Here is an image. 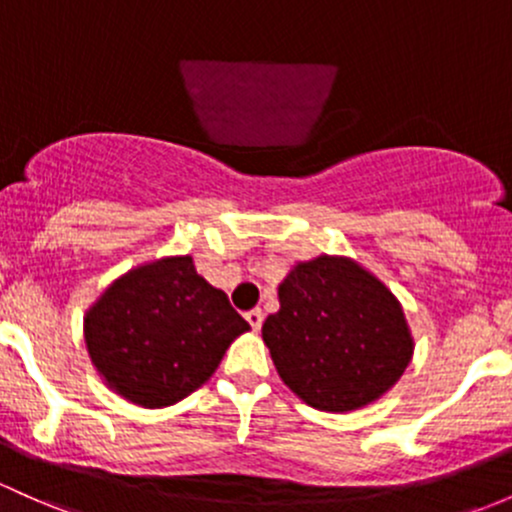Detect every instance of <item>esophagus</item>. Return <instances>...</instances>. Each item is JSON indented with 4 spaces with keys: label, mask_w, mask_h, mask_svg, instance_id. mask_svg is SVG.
Listing matches in <instances>:
<instances>
[{
    "label": "esophagus",
    "mask_w": 512,
    "mask_h": 512,
    "mask_svg": "<svg viewBox=\"0 0 512 512\" xmlns=\"http://www.w3.org/2000/svg\"><path fill=\"white\" fill-rule=\"evenodd\" d=\"M245 320L252 325V330H260L262 328V320H265V313L260 308H252V311L245 313Z\"/></svg>",
    "instance_id": "1"
}]
</instances>
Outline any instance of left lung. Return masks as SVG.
Listing matches in <instances>:
<instances>
[{"mask_svg": "<svg viewBox=\"0 0 512 512\" xmlns=\"http://www.w3.org/2000/svg\"><path fill=\"white\" fill-rule=\"evenodd\" d=\"M277 294L262 340L284 384L316 411H359L411 364L415 342L401 301L352 257L296 262Z\"/></svg>", "mask_w": 512, "mask_h": 512, "instance_id": "8db88e82", "label": "left lung"}]
</instances>
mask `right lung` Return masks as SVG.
<instances>
[{
	"mask_svg": "<svg viewBox=\"0 0 512 512\" xmlns=\"http://www.w3.org/2000/svg\"><path fill=\"white\" fill-rule=\"evenodd\" d=\"M250 325L192 255L128 269L84 313V345L101 381L143 408H167L206 384Z\"/></svg>",
	"mask_w": 512,
	"mask_h": 512,
	"instance_id": "add662e5",
	"label": "right lung"
}]
</instances>
